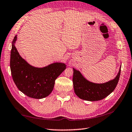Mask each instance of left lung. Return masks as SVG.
Here are the masks:
<instances>
[{"instance_id": "left-lung-1", "label": "left lung", "mask_w": 132, "mask_h": 132, "mask_svg": "<svg viewBox=\"0 0 132 132\" xmlns=\"http://www.w3.org/2000/svg\"><path fill=\"white\" fill-rule=\"evenodd\" d=\"M121 68L117 77L108 82L97 84L88 81L81 73L73 68V83L77 96L85 100L95 101L104 99L113 91L118 84Z\"/></svg>"}]
</instances>
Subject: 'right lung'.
Returning <instances> with one entry per match:
<instances>
[{
	"label": "right lung",
	"mask_w": 132,
	"mask_h": 132,
	"mask_svg": "<svg viewBox=\"0 0 132 132\" xmlns=\"http://www.w3.org/2000/svg\"><path fill=\"white\" fill-rule=\"evenodd\" d=\"M12 41L10 67L13 81L20 91L28 97L40 99L52 92L55 79L66 68L64 63H55L42 68L30 65L22 58Z\"/></svg>",
	"instance_id": "add662e5"
}]
</instances>
